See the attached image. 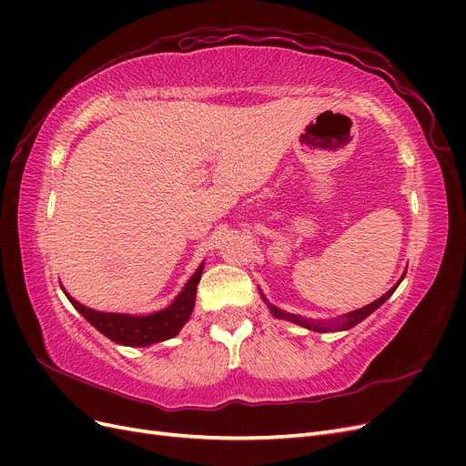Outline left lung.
<instances>
[{
	"instance_id": "8db88e82",
	"label": "left lung",
	"mask_w": 466,
	"mask_h": 466,
	"mask_svg": "<svg viewBox=\"0 0 466 466\" xmlns=\"http://www.w3.org/2000/svg\"><path fill=\"white\" fill-rule=\"evenodd\" d=\"M406 274V272H404ZM404 278V276H402ZM402 278L397 281V284H394L385 295H380V298L377 299V301H373V303H370V305H365V307H361V309H358V311H351V313H346V315H342V317H338V319H332V320H315V319H305V317H299V315H291V313H288V311H281V309H278L276 305H272V303H268V299L264 298L262 295V299L266 301V305H268V309H270V313L276 317V319H284V320H289V322H295V324H299V327H305V329H309V330H315V332H330V330H350L351 327H356L358 322H361L363 319H368L373 311H377V309L383 305L390 295L394 293V289L399 288V284L402 281Z\"/></svg>"
}]
</instances>
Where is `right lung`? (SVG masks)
<instances>
[{"instance_id": "obj_1", "label": "right lung", "mask_w": 466, "mask_h": 466, "mask_svg": "<svg viewBox=\"0 0 466 466\" xmlns=\"http://www.w3.org/2000/svg\"><path fill=\"white\" fill-rule=\"evenodd\" d=\"M204 262L198 266V270L192 274V278L187 281L185 289H182L177 299L168 305L167 309H161L157 313L151 315H124V313H103L95 311L86 305L76 301L72 295H67V299L77 311L86 317L93 327L110 338L112 342L122 346H151L163 340H168L180 332L185 327V322L190 319L194 301H196V286L202 278Z\"/></svg>"}]
</instances>
